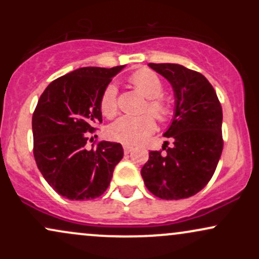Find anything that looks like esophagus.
I'll return each instance as SVG.
<instances>
[{
  "instance_id": "esophagus-1",
  "label": "esophagus",
  "mask_w": 259,
  "mask_h": 259,
  "mask_svg": "<svg viewBox=\"0 0 259 259\" xmlns=\"http://www.w3.org/2000/svg\"><path fill=\"white\" fill-rule=\"evenodd\" d=\"M123 148H124V153H126V154L130 153L133 151V147L129 146V145H124Z\"/></svg>"
}]
</instances>
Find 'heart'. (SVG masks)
Here are the masks:
<instances>
[{
	"label": "heart",
	"mask_w": 259,
	"mask_h": 259,
	"mask_svg": "<svg viewBox=\"0 0 259 259\" xmlns=\"http://www.w3.org/2000/svg\"><path fill=\"white\" fill-rule=\"evenodd\" d=\"M129 82L144 95L147 101L144 112H150L160 123H167L174 114V107L170 100L163 96L164 84L156 73L150 69H140L129 76ZM100 109L106 118H113L118 112V91L113 84L107 85L100 99ZM156 130V123L150 114L123 115L113 121L107 129L112 140L125 145L141 142Z\"/></svg>",
	"instance_id": "1"
}]
</instances>
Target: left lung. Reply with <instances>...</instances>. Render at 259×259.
Returning a JSON list of instances; mask_svg holds the SVG:
<instances>
[{"label":"left lung","instance_id":"1","mask_svg":"<svg viewBox=\"0 0 259 259\" xmlns=\"http://www.w3.org/2000/svg\"><path fill=\"white\" fill-rule=\"evenodd\" d=\"M148 65L174 89L175 114L164 134L174 146L168 147L165 141V153L151 151L142 179L148 191L163 200L191 197L209 183L222 156V105L201 73L180 64Z\"/></svg>","mask_w":259,"mask_h":259}]
</instances>
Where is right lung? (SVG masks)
<instances>
[{
  "mask_svg": "<svg viewBox=\"0 0 259 259\" xmlns=\"http://www.w3.org/2000/svg\"><path fill=\"white\" fill-rule=\"evenodd\" d=\"M123 68H79L53 80L38 99L32 114L35 162L50 186L68 200L100 197L123 158L117 142L86 147L102 123L101 95Z\"/></svg>",
  "mask_w": 259,
  "mask_h": 259,
  "instance_id": "1",
  "label": "right lung"
}]
</instances>
